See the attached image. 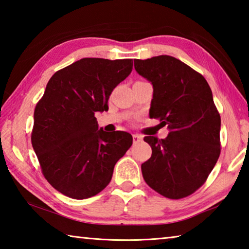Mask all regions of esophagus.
<instances>
[{
	"label": "esophagus",
	"instance_id": "obj_1",
	"mask_svg": "<svg viewBox=\"0 0 249 249\" xmlns=\"http://www.w3.org/2000/svg\"><path fill=\"white\" fill-rule=\"evenodd\" d=\"M142 140V137L141 136V135H138V134H134V135H133L134 144H137V142H140Z\"/></svg>",
	"mask_w": 249,
	"mask_h": 249
}]
</instances>
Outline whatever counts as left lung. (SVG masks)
<instances>
[{
  "mask_svg": "<svg viewBox=\"0 0 249 249\" xmlns=\"http://www.w3.org/2000/svg\"><path fill=\"white\" fill-rule=\"evenodd\" d=\"M154 87L151 119L168 125L165 140L146 136L151 157L142 165L149 187L168 199H182L204 184L221 154V116L203 75L171 56L134 60Z\"/></svg>",
  "mask_w": 249,
  "mask_h": 249,
  "instance_id": "8db88e82",
  "label": "left lung"
}]
</instances>
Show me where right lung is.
<instances>
[{
  "instance_id": "1",
  "label": "right lung",
  "mask_w": 249,
  "mask_h": 249,
  "mask_svg": "<svg viewBox=\"0 0 249 249\" xmlns=\"http://www.w3.org/2000/svg\"><path fill=\"white\" fill-rule=\"evenodd\" d=\"M132 69V59L83 58L48 81L31 140L46 180L62 195L77 200L98 195L132 146V135L98 129L94 116L108 108L112 91Z\"/></svg>"
}]
</instances>
